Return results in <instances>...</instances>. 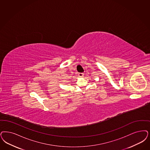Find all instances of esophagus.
Instances as JSON below:
<instances>
[{
    "instance_id": "obj_1",
    "label": "esophagus",
    "mask_w": 150,
    "mask_h": 150,
    "mask_svg": "<svg viewBox=\"0 0 150 150\" xmlns=\"http://www.w3.org/2000/svg\"><path fill=\"white\" fill-rule=\"evenodd\" d=\"M83 75H84L83 73H79L78 74V76L80 77V78H83Z\"/></svg>"
}]
</instances>
